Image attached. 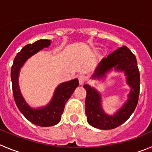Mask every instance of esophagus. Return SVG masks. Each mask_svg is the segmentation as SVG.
Masks as SVG:
<instances>
[{
  "label": "esophagus",
  "mask_w": 152,
  "mask_h": 152,
  "mask_svg": "<svg viewBox=\"0 0 152 152\" xmlns=\"http://www.w3.org/2000/svg\"><path fill=\"white\" fill-rule=\"evenodd\" d=\"M78 79H79V85H83L86 81V76H83V75H79V77H78Z\"/></svg>",
  "instance_id": "34e87169"
}]
</instances>
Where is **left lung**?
Segmentation results:
<instances>
[{"label": "left lung", "instance_id": "left-lung-1", "mask_svg": "<svg viewBox=\"0 0 152 152\" xmlns=\"http://www.w3.org/2000/svg\"><path fill=\"white\" fill-rule=\"evenodd\" d=\"M124 71L126 83L131 88L128 100L113 115H107L102 107V97L95 88L84 85L86 90V114L91 126L100 129H111L119 126L129 118L138 104L140 89V75L136 56L126 46H123L103 58L98 64L91 78L104 79L112 69Z\"/></svg>", "mask_w": 152, "mask_h": 152}]
</instances>
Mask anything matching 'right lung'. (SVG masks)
I'll return each instance as SVG.
<instances>
[{"label": "right lung", "instance_id": "right-lung-1", "mask_svg": "<svg viewBox=\"0 0 152 152\" xmlns=\"http://www.w3.org/2000/svg\"><path fill=\"white\" fill-rule=\"evenodd\" d=\"M49 45H50V40L40 39L33 44H28L24 46L15 57L10 74L13 98L17 107L28 121L42 127L54 126L61 121L65 104L79 86L78 79L60 84L55 89L50 103L43 107L32 108L26 102L19 87L18 78L20 69L30 57Z\"/></svg>", "mask_w": 152, "mask_h": 152}]
</instances>
